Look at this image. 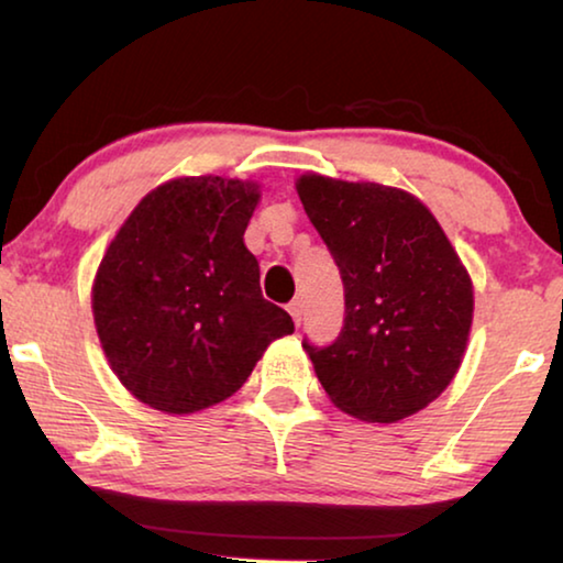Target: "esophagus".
<instances>
[{
	"label": "esophagus",
	"mask_w": 563,
	"mask_h": 563,
	"mask_svg": "<svg viewBox=\"0 0 563 563\" xmlns=\"http://www.w3.org/2000/svg\"><path fill=\"white\" fill-rule=\"evenodd\" d=\"M288 313L292 316V321H296V325H300V316H303V303H300V300H290Z\"/></svg>",
	"instance_id": "obj_1"
}]
</instances>
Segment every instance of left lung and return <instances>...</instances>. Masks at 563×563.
Masks as SVG:
<instances>
[{"label":"left lung","mask_w":563,"mask_h":563,"mask_svg":"<svg viewBox=\"0 0 563 563\" xmlns=\"http://www.w3.org/2000/svg\"><path fill=\"white\" fill-rule=\"evenodd\" d=\"M298 197L339 265L346 318L303 349L341 412L399 422L448 389L473 323V283L417 197L372 181L300 176Z\"/></svg>","instance_id":"1"}]
</instances>
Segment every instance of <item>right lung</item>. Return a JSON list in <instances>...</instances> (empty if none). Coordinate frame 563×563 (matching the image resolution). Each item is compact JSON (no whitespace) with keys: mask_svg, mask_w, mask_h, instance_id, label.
<instances>
[{"mask_svg":"<svg viewBox=\"0 0 563 563\" xmlns=\"http://www.w3.org/2000/svg\"><path fill=\"white\" fill-rule=\"evenodd\" d=\"M253 181L184 176L139 201L93 283L100 346L144 405L189 415L232 397L271 341L296 331L260 292L242 234Z\"/></svg>","mask_w":563,"mask_h":563,"instance_id":"obj_1","label":"right lung"}]
</instances>
